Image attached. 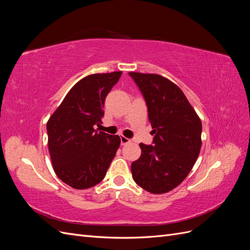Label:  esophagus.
I'll list each match as a JSON object with an SVG mask.
<instances>
[{"instance_id":"1","label":"esophagus","mask_w":250,"mask_h":250,"mask_svg":"<svg viewBox=\"0 0 250 250\" xmlns=\"http://www.w3.org/2000/svg\"><path fill=\"white\" fill-rule=\"evenodd\" d=\"M131 142V140L130 139H128V138H126V137H121V144H122V145H126V144H128V143H130Z\"/></svg>"}]
</instances>
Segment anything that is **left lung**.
<instances>
[{
	"label": "left lung",
	"mask_w": 250,
	"mask_h": 250,
	"mask_svg": "<svg viewBox=\"0 0 250 250\" xmlns=\"http://www.w3.org/2000/svg\"><path fill=\"white\" fill-rule=\"evenodd\" d=\"M148 107L154 145L141 143L133 180L152 194L170 192L192 170L201 149L200 118L175 83L157 74L129 73Z\"/></svg>",
	"instance_id": "left-lung-1"
}]
</instances>
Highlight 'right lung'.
I'll use <instances>...</instances> for the list:
<instances>
[{
  "label": "right lung",
  "mask_w": 250,
  "mask_h": 250,
  "mask_svg": "<svg viewBox=\"0 0 250 250\" xmlns=\"http://www.w3.org/2000/svg\"><path fill=\"white\" fill-rule=\"evenodd\" d=\"M122 72L92 74L66 94L47 123L48 147L56 175L76 190L94 187L106 175L120 147L119 135L95 129L104 101Z\"/></svg>",
  "instance_id": "right-lung-1"
}]
</instances>
